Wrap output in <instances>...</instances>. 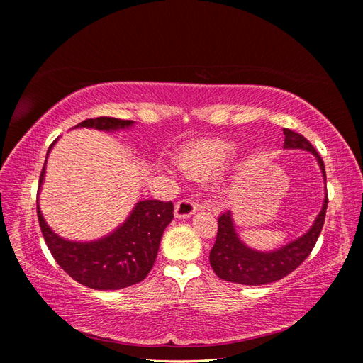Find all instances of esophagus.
Segmentation results:
<instances>
[{
    "label": "esophagus",
    "mask_w": 363,
    "mask_h": 363,
    "mask_svg": "<svg viewBox=\"0 0 363 363\" xmlns=\"http://www.w3.org/2000/svg\"><path fill=\"white\" fill-rule=\"evenodd\" d=\"M195 211H196V206L191 200L183 199V200L175 203V218H179V219L189 218L191 215H194Z\"/></svg>",
    "instance_id": "obj_1"
}]
</instances>
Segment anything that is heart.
<instances>
[{
    "label": "heart",
    "mask_w": 363,
    "mask_h": 363,
    "mask_svg": "<svg viewBox=\"0 0 363 363\" xmlns=\"http://www.w3.org/2000/svg\"><path fill=\"white\" fill-rule=\"evenodd\" d=\"M233 147L224 140H203L180 152V169L191 179L207 180L221 174L232 162Z\"/></svg>",
    "instance_id": "heart-1"
}]
</instances>
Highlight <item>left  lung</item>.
<instances>
[{
	"mask_svg": "<svg viewBox=\"0 0 363 363\" xmlns=\"http://www.w3.org/2000/svg\"><path fill=\"white\" fill-rule=\"evenodd\" d=\"M284 150H304L316 157L320 164L324 183L325 168L321 156L318 155L313 145L303 135L295 133L289 128H283ZM327 191L321 212L318 213L315 223L307 232L292 242L283 245L274 251H257L247 247L236 233L232 212L227 211L218 218V235L211 250V265L216 276L223 280L247 284V286H259L277 281L286 277L295 268L311 255L324 225L327 212Z\"/></svg>",
	"mask_w": 363,
	"mask_h": 363,
	"instance_id": "left-lung-1",
	"label": "left lung"
}]
</instances>
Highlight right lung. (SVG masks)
<instances>
[{
	"mask_svg": "<svg viewBox=\"0 0 363 363\" xmlns=\"http://www.w3.org/2000/svg\"><path fill=\"white\" fill-rule=\"evenodd\" d=\"M133 124L135 121L100 116L86 119L77 124L75 128L87 127L115 131L128 128ZM56 140L52 142L50 150ZM45 164L40 172L39 189L45 177ZM172 212L174 204L171 201H139L130 216L111 235L92 242H74L52 232L43 219L38 203L39 225L52 257L75 281L98 291L123 289L148 276L157 257L162 235L174 218Z\"/></svg>",
	"mask_w": 363,
	"mask_h": 363,
	"instance_id": "obj_1",
	"label": "right lung"
}]
</instances>
